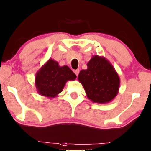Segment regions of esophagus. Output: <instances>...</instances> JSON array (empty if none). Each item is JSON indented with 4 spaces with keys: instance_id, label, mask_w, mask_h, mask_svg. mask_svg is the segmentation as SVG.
Instances as JSON below:
<instances>
[{
    "instance_id": "obj_1",
    "label": "esophagus",
    "mask_w": 151,
    "mask_h": 151,
    "mask_svg": "<svg viewBox=\"0 0 151 151\" xmlns=\"http://www.w3.org/2000/svg\"><path fill=\"white\" fill-rule=\"evenodd\" d=\"M73 72H74V73L76 75V76H78V74H79L80 71H79V69H76V70H73Z\"/></svg>"
}]
</instances>
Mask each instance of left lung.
I'll list each match as a JSON object with an SVG mask.
<instances>
[{"mask_svg": "<svg viewBox=\"0 0 151 151\" xmlns=\"http://www.w3.org/2000/svg\"><path fill=\"white\" fill-rule=\"evenodd\" d=\"M87 67L78 75L87 97L99 103L114 99L118 93L120 80L111 64L104 58L96 55L88 62Z\"/></svg>", "mask_w": 151, "mask_h": 151, "instance_id": "1", "label": "left lung"}]
</instances>
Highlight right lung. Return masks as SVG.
Masks as SVG:
<instances>
[{"mask_svg": "<svg viewBox=\"0 0 151 151\" xmlns=\"http://www.w3.org/2000/svg\"><path fill=\"white\" fill-rule=\"evenodd\" d=\"M76 76L67 66H60L58 63L50 59L37 72L35 85L41 95L53 98L63 89L68 80H73Z\"/></svg>", "mask_w": 151, "mask_h": 151, "instance_id": "1", "label": "right lung"}]
</instances>
